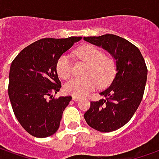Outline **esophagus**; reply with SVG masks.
<instances>
[{
	"label": "esophagus",
	"instance_id": "obj_1",
	"mask_svg": "<svg viewBox=\"0 0 159 159\" xmlns=\"http://www.w3.org/2000/svg\"><path fill=\"white\" fill-rule=\"evenodd\" d=\"M81 99H82V98H79V97H73V100H74V101H79Z\"/></svg>",
	"mask_w": 159,
	"mask_h": 159
}]
</instances>
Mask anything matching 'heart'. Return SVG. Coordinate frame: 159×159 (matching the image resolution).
Returning a JSON list of instances; mask_svg holds the SVG:
<instances>
[{
	"mask_svg": "<svg viewBox=\"0 0 159 159\" xmlns=\"http://www.w3.org/2000/svg\"><path fill=\"white\" fill-rule=\"evenodd\" d=\"M76 57L88 63L84 77H75L64 85L67 94L74 97H84L98 86H106L116 73V61L110 56L102 55V51L94 45L85 44L76 49ZM56 70L61 79H68L72 73V62L70 57L63 54L56 62Z\"/></svg>",
	"mask_w": 159,
	"mask_h": 159,
	"instance_id": "heart-1",
	"label": "heart"
}]
</instances>
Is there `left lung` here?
<instances>
[{"mask_svg":"<svg viewBox=\"0 0 159 159\" xmlns=\"http://www.w3.org/2000/svg\"><path fill=\"white\" fill-rule=\"evenodd\" d=\"M111 54L116 61V74L109 88L100 92L105 99L90 102L84 119L91 128L111 132L125 125L138 110L147 80V67L139 48L115 34L84 37Z\"/></svg>","mask_w":159,"mask_h":159,"instance_id":"obj_1","label":"left lung"}]
</instances>
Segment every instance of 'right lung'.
Listing matches in <instances>:
<instances>
[{"instance_id":"obj_1","label":"right lung","mask_w":159,"mask_h":159,"mask_svg":"<svg viewBox=\"0 0 159 159\" xmlns=\"http://www.w3.org/2000/svg\"><path fill=\"white\" fill-rule=\"evenodd\" d=\"M81 39H41L23 48L12 61L8 97L15 116L30 135L47 138L59 128L62 112L72 98H52L61 87L56 62Z\"/></svg>"}]
</instances>
